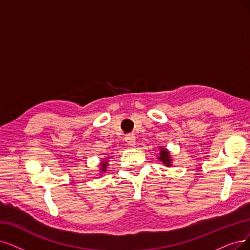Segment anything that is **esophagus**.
Instances as JSON below:
<instances>
[{"instance_id": "34e87169", "label": "esophagus", "mask_w": 250, "mask_h": 250, "mask_svg": "<svg viewBox=\"0 0 250 250\" xmlns=\"http://www.w3.org/2000/svg\"><path fill=\"white\" fill-rule=\"evenodd\" d=\"M125 141L129 146H134L135 145V141H136V137L134 134H128L125 137Z\"/></svg>"}]
</instances>
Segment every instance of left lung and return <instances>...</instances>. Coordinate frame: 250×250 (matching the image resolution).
Returning <instances> with one entry per match:
<instances>
[{"label": "left lung", "mask_w": 250, "mask_h": 250, "mask_svg": "<svg viewBox=\"0 0 250 250\" xmlns=\"http://www.w3.org/2000/svg\"><path fill=\"white\" fill-rule=\"evenodd\" d=\"M158 159L163 164H165L167 167H170L171 166L172 159L170 157V153L168 152V149L163 148V147H160V156L158 157Z\"/></svg>", "instance_id": "8db88e82"}]
</instances>
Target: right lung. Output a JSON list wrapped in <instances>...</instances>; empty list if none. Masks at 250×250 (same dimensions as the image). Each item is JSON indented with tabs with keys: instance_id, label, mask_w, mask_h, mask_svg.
I'll list each match as a JSON object with an SVG mask.
<instances>
[{
	"instance_id": "add662e5",
	"label": "right lung",
	"mask_w": 250,
	"mask_h": 250,
	"mask_svg": "<svg viewBox=\"0 0 250 250\" xmlns=\"http://www.w3.org/2000/svg\"><path fill=\"white\" fill-rule=\"evenodd\" d=\"M106 166H107V160L106 161H103L101 164V171L104 172L106 170Z\"/></svg>"
}]
</instances>
